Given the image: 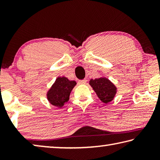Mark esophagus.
Wrapping results in <instances>:
<instances>
[{"mask_svg": "<svg viewBox=\"0 0 160 160\" xmlns=\"http://www.w3.org/2000/svg\"><path fill=\"white\" fill-rule=\"evenodd\" d=\"M87 82V80L86 79H84L82 80H79V84L80 85H85V84Z\"/></svg>", "mask_w": 160, "mask_h": 160, "instance_id": "esophagus-1", "label": "esophagus"}]
</instances>
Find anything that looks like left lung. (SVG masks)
<instances>
[{
  "label": "left lung",
  "instance_id": "1",
  "mask_svg": "<svg viewBox=\"0 0 160 160\" xmlns=\"http://www.w3.org/2000/svg\"><path fill=\"white\" fill-rule=\"evenodd\" d=\"M89 84L95 92L99 99L106 104L114 99L118 92V89L114 84L104 76L91 79Z\"/></svg>",
  "mask_w": 160,
  "mask_h": 160
}]
</instances>
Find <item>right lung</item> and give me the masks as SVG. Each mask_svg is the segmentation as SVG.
<instances>
[{"mask_svg":"<svg viewBox=\"0 0 160 160\" xmlns=\"http://www.w3.org/2000/svg\"><path fill=\"white\" fill-rule=\"evenodd\" d=\"M77 85L76 81L70 80L66 77H58L47 92L48 103L53 106L61 108L69 100L70 92Z\"/></svg>","mask_w":160,"mask_h":160,"instance_id":"add662e5","label":"right lung"}]
</instances>
